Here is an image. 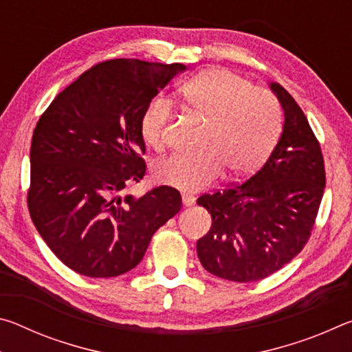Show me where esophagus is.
Segmentation results:
<instances>
[{
	"label": "esophagus",
	"mask_w": 352,
	"mask_h": 352,
	"mask_svg": "<svg viewBox=\"0 0 352 352\" xmlns=\"http://www.w3.org/2000/svg\"><path fill=\"white\" fill-rule=\"evenodd\" d=\"M182 200H183V206H186V208L192 206L195 204V199L192 197V195H183Z\"/></svg>",
	"instance_id": "1"
}]
</instances>
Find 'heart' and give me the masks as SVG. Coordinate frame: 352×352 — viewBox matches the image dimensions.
<instances>
[{"instance_id":"heart-1","label":"heart","mask_w":352,"mask_h":352,"mask_svg":"<svg viewBox=\"0 0 352 352\" xmlns=\"http://www.w3.org/2000/svg\"><path fill=\"white\" fill-rule=\"evenodd\" d=\"M183 102L208 121L205 138L194 157L174 155L160 162L155 178L183 192L205 189L223 174L247 175L264 163L281 132V107L265 88L225 68L206 69L180 90ZM172 116L168 99L153 98L141 116V135L160 148Z\"/></svg>"}]
</instances>
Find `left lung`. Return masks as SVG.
Returning <instances> with one entry per match:
<instances>
[{"instance_id":"1","label":"left lung","mask_w":352,"mask_h":352,"mask_svg":"<svg viewBox=\"0 0 352 352\" xmlns=\"http://www.w3.org/2000/svg\"><path fill=\"white\" fill-rule=\"evenodd\" d=\"M269 87L284 111L269 160L247 182L197 199L212 217L197 256L205 270L228 281H259L294 259L323 199L324 162L307 118L279 83Z\"/></svg>"}]
</instances>
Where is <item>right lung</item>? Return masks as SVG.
Here are the masks:
<instances>
[{"label": "right lung", "mask_w": 352, "mask_h": 352, "mask_svg": "<svg viewBox=\"0 0 352 352\" xmlns=\"http://www.w3.org/2000/svg\"><path fill=\"white\" fill-rule=\"evenodd\" d=\"M186 65L102 62L79 76L38 119L28 206L65 265L91 278L135 269L160 226L180 211L175 189L122 195L146 174L141 116Z\"/></svg>", "instance_id": "right-lung-1"}]
</instances>
